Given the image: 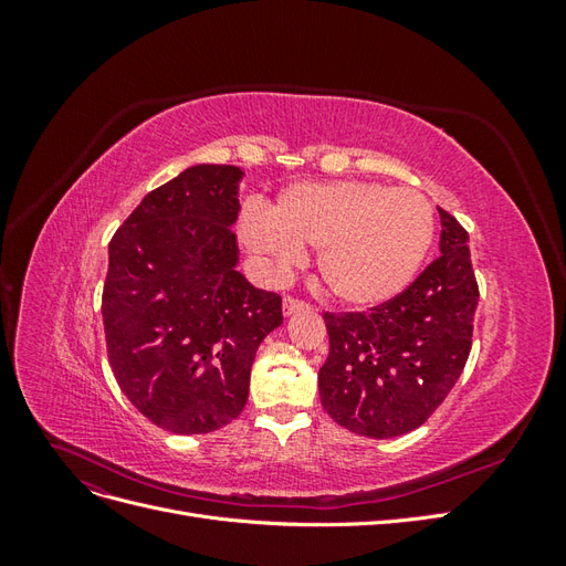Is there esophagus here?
<instances>
[{
  "label": "esophagus",
  "instance_id": "1",
  "mask_svg": "<svg viewBox=\"0 0 566 566\" xmlns=\"http://www.w3.org/2000/svg\"><path fill=\"white\" fill-rule=\"evenodd\" d=\"M306 310H312V304H306V302H302L297 297H290V295L283 300V314L285 316L295 314V312H306Z\"/></svg>",
  "mask_w": 566,
  "mask_h": 566
}]
</instances>
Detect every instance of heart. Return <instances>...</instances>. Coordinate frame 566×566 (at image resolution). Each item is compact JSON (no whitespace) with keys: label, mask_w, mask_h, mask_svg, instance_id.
<instances>
[{"label":"heart","mask_w":566,"mask_h":566,"mask_svg":"<svg viewBox=\"0 0 566 566\" xmlns=\"http://www.w3.org/2000/svg\"><path fill=\"white\" fill-rule=\"evenodd\" d=\"M238 235L273 271L293 266L302 248L318 250V273L331 295L366 310L397 297L416 279L434 241V208L413 188L295 184L269 217L243 212Z\"/></svg>","instance_id":"obj_1"}]
</instances>
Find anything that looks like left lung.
I'll use <instances>...</instances> for the list:
<instances>
[{"label":"left lung","instance_id":"1","mask_svg":"<svg viewBox=\"0 0 566 566\" xmlns=\"http://www.w3.org/2000/svg\"><path fill=\"white\" fill-rule=\"evenodd\" d=\"M441 254L403 293L368 312H325L331 352L321 403L370 439L413 432L447 399L468 364L479 287L468 231L439 208Z\"/></svg>","mask_w":566,"mask_h":566}]
</instances>
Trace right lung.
Wrapping results in <instances>:
<instances>
[{
	"mask_svg": "<svg viewBox=\"0 0 566 566\" xmlns=\"http://www.w3.org/2000/svg\"><path fill=\"white\" fill-rule=\"evenodd\" d=\"M233 165H193L150 191L108 245L101 297L108 364L132 406L172 434H208L241 416L281 295L238 264Z\"/></svg>",
	"mask_w": 566,
	"mask_h": 566,
	"instance_id": "add662e5",
	"label": "right lung"
}]
</instances>
